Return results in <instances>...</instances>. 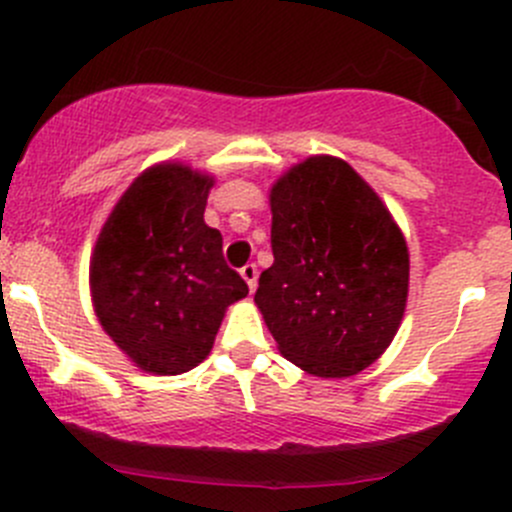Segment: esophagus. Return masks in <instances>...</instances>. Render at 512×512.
Segmentation results:
<instances>
[{
	"label": "esophagus",
	"instance_id": "34e87169",
	"mask_svg": "<svg viewBox=\"0 0 512 512\" xmlns=\"http://www.w3.org/2000/svg\"><path fill=\"white\" fill-rule=\"evenodd\" d=\"M240 275H242V280L247 282V287H250V292H255V287H257V265H245L240 270Z\"/></svg>",
	"mask_w": 512,
	"mask_h": 512
}]
</instances>
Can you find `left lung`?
<instances>
[{
  "mask_svg": "<svg viewBox=\"0 0 512 512\" xmlns=\"http://www.w3.org/2000/svg\"><path fill=\"white\" fill-rule=\"evenodd\" d=\"M272 255L255 302L280 352L324 379L359 374L394 339L409 250L379 195L344 160L314 156L270 193Z\"/></svg>",
  "mask_w": 512,
  "mask_h": 512,
  "instance_id": "obj_1",
  "label": "left lung"
}]
</instances>
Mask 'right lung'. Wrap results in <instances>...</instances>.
Returning <instances> with one entry per match:
<instances>
[{
    "instance_id": "1",
    "label": "right lung",
    "mask_w": 512,
    "mask_h": 512,
    "mask_svg": "<svg viewBox=\"0 0 512 512\" xmlns=\"http://www.w3.org/2000/svg\"><path fill=\"white\" fill-rule=\"evenodd\" d=\"M213 180L178 163L146 170L98 235L91 294L98 322L136 366L183 374L210 354L225 309L247 285L203 220Z\"/></svg>"
}]
</instances>
